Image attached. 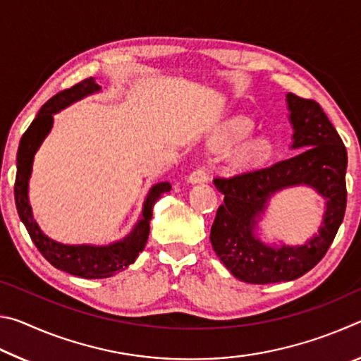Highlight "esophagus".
Returning <instances> with one entry per match:
<instances>
[{
  "instance_id": "esophagus-1",
  "label": "esophagus",
  "mask_w": 361,
  "mask_h": 361,
  "mask_svg": "<svg viewBox=\"0 0 361 361\" xmlns=\"http://www.w3.org/2000/svg\"><path fill=\"white\" fill-rule=\"evenodd\" d=\"M189 183H207L209 181V170L205 167H199L195 169L194 172L188 176Z\"/></svg>"
}]
</instances>
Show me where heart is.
I'll return each instance as SVG.
<instances>
[{
  "label": "heart",
  "mask_w": 361,
  "mask_h": 361,
  "mask_svg": "<svg viewBox=\"0 0 361 361\" xmlns=\"http://www.w3.org/2000/svg\"><path fill=\"white\" fill-rule=\"evenodd\" d=\"M253 130V124L245 118H237L231 121L223 133V142L226 143H237L250 137ZM271 143L266 138H258L250 142L247 146L237 152V162L240 164H258L266 161L271 156Z\"/></svg>",
  "instance_id": "heart-1"
}]
</instances>
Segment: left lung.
Returning <instances> with one entry per match:
<instances>
[{
    "mask_svg": "<svg viewBox=\"0 0 361 361\" xmlns=\"http://www.w3.org/2000/svg\"><path fill=\"white\" fill-rule=\"evenodd\" d=\"M296 154L269 167L248 170L213 183L224 194L212 224L210 242L231 274L247 283L288 282L315 267L331 247L347 205V149L315 100L286 94ZM307 184L327 199L324 224L301 247H267L254 235L255 218L280 188Z\"/></svg>",
    "mask_w": 361,
    "mask_h": 361,
    "instance_id": "8db88e82",
    "label": "left lung"
}]
</instances>
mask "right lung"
<instances>
[{"mask_svg":"<svg viewBox=\"0 0 361 361\" xmlns=\"http://www.w3.org/2000/svg\"><path fill=\"white\" fill-rule=\"evenodd\" d=\"M97 90H100V85L94 81V78H87L71 85L70 89L56 94L41 106L39 113L36 114V118L20 138L14 183L17 212H19V216L25 224L36 248L54 267L82 279H106L124 271L127 266L132 264L137 259L138 253L143 252L146 240H148L152 207L164 192H169L172 189L170 183H159V185L152 186L143 205L142 219L124 240L111 243V245H63V243L49 239L47 235L42 234L33 219L32 207L28 204V180L32 175L35 152L38 151L42 140L51 130L54 121L52 114L71 105L73 102L81 100L85 95L97 92Z\"/></svg>","mask_w":361,"mask_h":361,"instance_id":"add662e5","label":"right lung"}]
</instances>
